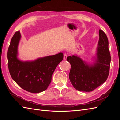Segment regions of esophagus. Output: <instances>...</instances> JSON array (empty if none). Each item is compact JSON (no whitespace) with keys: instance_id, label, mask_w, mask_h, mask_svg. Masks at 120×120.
Listing matches in <instances>:
<instances>
[{"instance_id":"obj_1","label":"esophagus","mask_w":120,"mask_h":120,"mask_svg":"<svg viewBox=\"0 0 120 120\" xmlns=\"http://www.w3.org/2000/svg\"><path fill=\"white\" fill-rule=\"evenodd\" d=\"M67 54L66 53H64V60H67Z\"/></svg>"}]
</instances>
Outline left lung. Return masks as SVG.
Returning a JSON list of instances; mask_svg holds the SVG:
<instances>
[{
    "mask_svg": "<svg viewBox=\"0 0 120 120\" xmlns=\"http://www.w3.org/2000/svg\"><path fill=\"white\" fill-rule=\"evenodd\" d=\"M111 56L106 34L99 30V40L93 63H88L74 54L67 57L71 68L69 79L79 91L91 92L106 82L109 74Z\"/></svg>",
    "mask_w": 120,
    "mask_h": 120,
    "instance_id": "8db88e82",
    "label": "left lung"
}]
</instances>
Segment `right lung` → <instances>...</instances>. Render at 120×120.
<instances>
[{
	"label": "right lung",
	"mask_w": 120,
	"mask_h": 120,
	"mask_svg": "<svg viewBox=\"0 0 120 120\" xmlns=\"http://www.w3.org/2000/svg\"><path fill=\"white\" fill-rule=\"evenodd\" d=\"M21 37L19 31H16L8 49V66L11 77L18 85L27 92H42L50 83L53 72L63 60L64 54L60 52L34 60H21L18 58V46Z\"/></svg>",
	"instance_id": "obj_1"
}]
</instances>
